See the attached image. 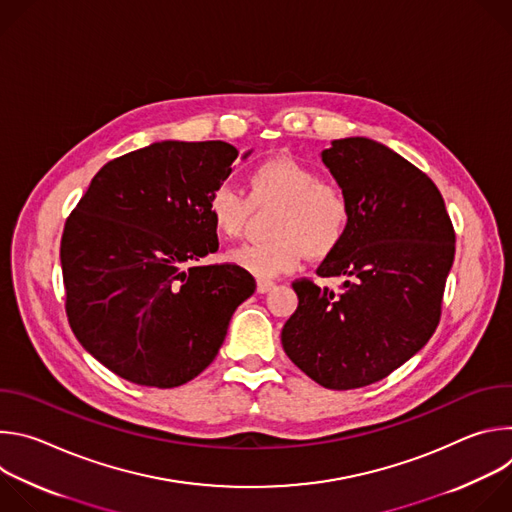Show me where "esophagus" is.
<instances>
[{
  "mask_svg": "<svg viewBox=\"0 0 512 512\" xmlns=\"http://www.w3.org/2000/svg\"><path fill=\"white\" fill-rule=\"evenodd\" d=\"M275 287V281H271V279H259L257 281V291L259 294H267L269 289H273Z\"/></svg>",
  "mask_w": 512,
  "mask_h": 512,
  "instance_id": "esophagus-1",
  "label": "esophagus"
}]
</instances>
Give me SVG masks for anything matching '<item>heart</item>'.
I'll list each match as a JSON object with an SVG mask.
<instances>
[{"mask_svg": "<svg viewBox=\"0 0 512 512\" xmlns=\"http://www.w3.org/2000/svg\"><path fill=\"white\" fill-rule=\"evenodd\" d=\"M255 206L279 204L269 227L271 239L239 245L229 251V261L259 275L273 277L296 267L306 253L312 259L328 257L348 233L352 206L346 192L324 182L320 174L294 160L271 158L249 174V196L231 186H216L208 196V214L214 231L239 237Z\"/></svg>", "mask_w": 512, "mask_h": 512, "instance_id": "heart-1", "label": "heart"}]
</instances>
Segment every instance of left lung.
I'll use <instances>...</instances> for the list:
<instances>
[{"instance_id":"left-lung-1","label":"left lung","mask_w":512,"mask_h":512,"mask_svg":"<svg viewBox=\"0 0 512 512\" xmlns=\"http://www.w3.org/2000/svg\"><path fill=\"white\" fill-rule=\"evenodd\" d=\"M352 218L316 269L340 277L338 294L296 279L298 310L281 330L289 360L326 389L389 377L433 336L442 316L456 233L427 174L367 137L334 139L322 152Z\"/></svg>"}]
</instances>
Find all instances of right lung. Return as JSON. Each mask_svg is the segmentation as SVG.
<instances>
[{
  "label": "right lung",
  "instance_id": "add662e5",
  "mask_svg": "<svg viewBox=\"0 0 512 512\" xmlns=\"http://www.w3.org/2000/svg\"><path fill=\"white\" fill-rule=\"evenodd\" d=\"M237 156L227 141L152 143L105 164L68 214V324L121 379L158 389L192 381L253 296L247 269L198 263L218 249L208 196Z\"/></svg>",
  "mask_w": 512,
  "mask_h": 512
}]
</instances>
